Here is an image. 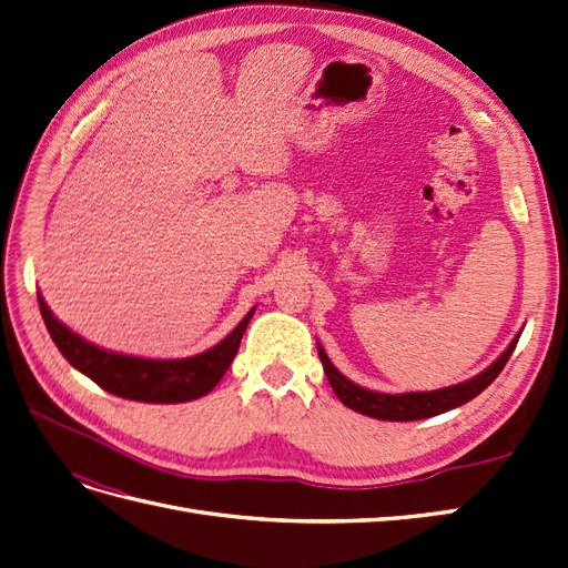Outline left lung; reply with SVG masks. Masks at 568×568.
Listing matches in <instances>:
<instances>
[{
  "mask_svg": "<svg viewBox=\"0 0 568 568\" xmlns=\"http://www.w3.org/2000/svg\"><path fill=\"white\" fill-rule=\"evenodd\" d=\"M517 334L511 338V343L507 346V351L495 359V363L484 369L480 374H476L474 379H467L455 386H445L438 390H412V393H379V390H369L353 384L351 379H346L334 365L332 359L326 357V353L322 351V346L317 343V353L322 359V367L326 379H329L334 393L338 395V400L359 412V415H367L374 419H384V422H417V419H426V417H436L440 412H448L453 407H459L464 403L474 400L480 390H486L507 365V359L511 357L514 348L519 343Z\"/></svg>",
  "mask_w": 568,
  "mask_h": 568,
  "instance_id": "1",
  "label": "left lung"
}]
</instances>
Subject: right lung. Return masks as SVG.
Returning <instances> with one entry per match:
<instances>
[{
    "label": "right lung",
    "instance_id": "right-lung-1",
    "mask_svg": "<svg viewBox=\"0 0 568 568\" xmlns=\"http://www.w3.org/2000/svg\"><path fill=\"white\" fill-rule=\"evenodd\" d=\"M38 303L47 332L68 363L90 376L97 386L136 403H189L211 393L230 369L255 313V307H251L234 332L209 351L182 359H151L99 348L59 322L40 294Z\"/></svg>",
    "mask_w": 568,
    "mask_h": 568
}]
</instances>
